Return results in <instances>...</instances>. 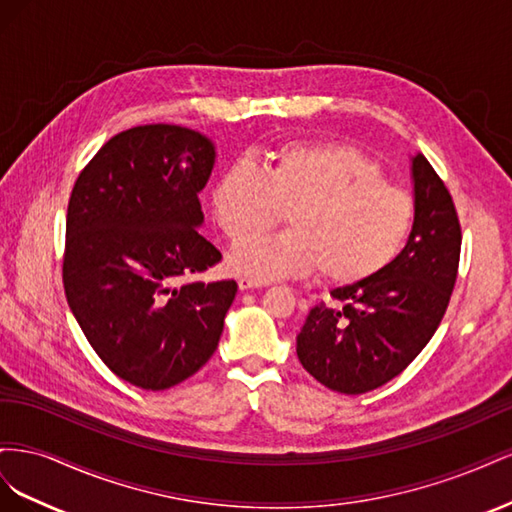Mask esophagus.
Segmentation results:
<instances>
[{
    "mask_svg": "<svg viewBox=\"0 0 512 512\" xmlns=\"http://www.w3.org/2000/svg\"><path fill=\"white\" fill-rule=\"evenodd\" d=\"M267 286V282H258V280H252V277H241L239 280V288L241 290H250V288H262Z\"/></svg>",
    "mask_w": 512,
    "mask_h": 512,
    "instance_id": "1",
    "label": "esophagus"
}]
</instances>
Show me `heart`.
I'll list each match as a JSON object with an SVG mask.
<instances>
[{
  "instance_id": "heart-1",
  "label": "heart",
  "mask_w": 512,
  "mask_h": 512,
  "mask_svg": "<svg viewBox=\"0 0 512 512\" xmlns=\"http://www.w3.org/2000/svg\"><path fill=\"white\" fill-rule=\"evenodd\" d=\"M289 213L291 230L252 240ZM213 213L232 243L230 269L258 282L318 269L324 282L354 286L389 269L414 226V198L386 183L382 166L346 143L292 141L265 173L230 164L213 188Z\"/></svg>"
}]
</instances>
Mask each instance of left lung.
Returning a JSON list of instances; mask_svg holds the SVG:
<instances>
[{
	"instance_id": "1",
	"label": "left lung",
	"mask_w": 512,
	"mask_h": 512,
	"mask_svg": "<svg viewBox=\"0 0 512 512\" xmlns=\"http://www.w3.org/2000/svg\"><path fill=\"white\" fill-rule=\"evenodd\" d=\"M414 226L389 269L331 290L297 335L301 365L331 391L361 395L399 376L440 327L457 282L461 226L423 153L412 158Z\"/></svg>"
}]
</instances>
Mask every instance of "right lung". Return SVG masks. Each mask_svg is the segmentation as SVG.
I'll list each match as a JSON object with an SVG mask.
<instances>
[{"mask_svg": "<svg viewBox=\"0 0 512 512\" xmlns=\"http://www.w3.org/2000/svg\"><path fill=\"white\" fill-rule=\"evenodd\" d=\"M215 162L207 136L151 123L115 134L76 179L66 218V299L115 376L164 391L218 348L237 282H200L222 254L198 228Z\"/></svg>", "mask_w": 512, "mask_h": 512, "instance_id": "add662e5", "label": "right lung"}]
</instances>
